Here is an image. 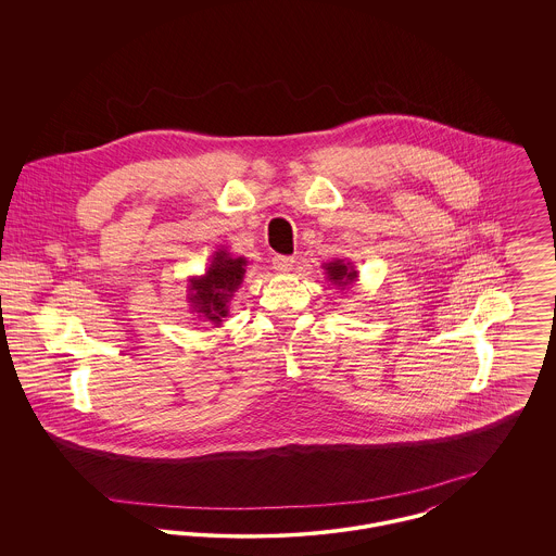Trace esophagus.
<instances>
[{
    "label": "esophagus",
    "instance_id": "1",
    "mask_svg": "<svg viewBox=\"0 0 556 556\" xmlns=\"http://www.w3.org/2000/svg\"><path fill=\"white\" fill-rule=\"evenodd\" d=\"M293 258L291 256H275L273 258V268L275 270H279V273H288V270H291L293 268Z\"/></svg>",
    "mask_w": 556,
    "mask_h": 556
}]
</instances>
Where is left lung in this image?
<instances>
[{
  "label": "left lung",
  "instance_id": "left-lung-1",
  "mask_svg": "<svg viewBox=\"0 0 556 556\" xmlns=\"http://www.w3.org/2000/svg\"><path fill=\"white\" fill-rule=\"evenodd\" d=\"M323 268H325L327 279H329L338 290H345L348 286H352V283L358 281V270H356V266L352 265L350 261H344V258L329 261V263L323 265Z\"/></svg>",
  "mask_w": 556,
  "mask_h": 556
}]
</instances>
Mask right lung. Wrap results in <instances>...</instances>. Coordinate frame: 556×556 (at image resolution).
I'll return each instance as SVG.
<instances>
[{"label": "right lung", "mask_w": 556, "mask_h": 556, "mask_svg": "<svg viewBox=\"0 0 556 556\" xmlns=\"http://www.w3.org/2000/svg\"><path fill=\"white\" fill-rule=\"evenodd\" d=\"M248 261L243 256H231L225 248L214 252L211 265L204 275L191 277L187 283V302L191 313L200 320H208L220 327L229 315V302L241 288Z\"/></svg>", "instance_id": "right-lung-1"}]
</instances>
